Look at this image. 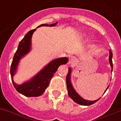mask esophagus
<instances>
[{
	"label": "esophagus",
	"instance_id": "obj_1",
	"mask_svg": "<svg viewBox=\"0 0 121 121\" xmlns=\"http://www.w3.org/2000/svg\"><path fill=\"white\" fill-rule=\"evenodd\" d=\"M76 61V58L74 56H69V64H73Z\"/></svg>",
	"mask_w": 121,
	"mask_h": 121
}]
</instances>
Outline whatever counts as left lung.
Segmentation results:
<instances>
[{
	"label": "left lung",
	"instance_id": "obj_1",
	"mask_svg": "<svg viewBox=\"0 0 121 121\" xmlns=\"http://www.w3.org/2000/svg\"><path fill=\"white\" fill-rule=\"evenodd\" d=\"M112 56H113V54H112V51L109 50V62L110 64V66L112 67V72L113 71V63H112ZM71 73H72V69L71 67L69 68V71L67 75V78H66V83H67V91H68V95L69 97L73 100L76 103L82 106H89L91 104L95 103L96 102L99 100V99H100V97L99 99H97L96 100H87L86 99H83L82 96H80L78 95V93L75 91V89H74L73 84L71 83ZM109 87V86H108V87L106 89L105 92L106 91L108 88ZM104 92V93H105Z\"/></svg>",
	"mask_w": 121,
	"mask_h": 121
}]
</instances>
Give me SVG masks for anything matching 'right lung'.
Masks as SVG:
<instances>
[{
  "label": "right lung",
  "instance_id": "1",
  "mask_svg": "<svg viewBox=\"0 0 121 121\" xmlns=\"http://www.w3.org/2000/svg\"><path fill=\"white\" fill-rule=\"evenodd\" d=\"M57 23L58 22L52 25L43 24L37 28L41 26H54L57 25ZM35 30L36 29H34L29 31L20 41L17 51L13 56L10 69L12 83L15 89L19 93L28 97L39 96L43 94L45 89L48 86L51 78L58 70V67L61 65L66 64L69 61L68 58L66 57L53 60L31 79L21 84H16L13 80V76L17 73L20 60L31 50L32 35Z\"/></svg>",
  "mask_w": 121,
  "mask_h": 121
}]
</instances>
